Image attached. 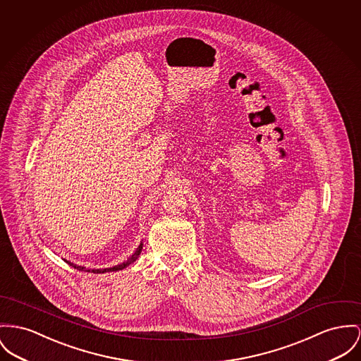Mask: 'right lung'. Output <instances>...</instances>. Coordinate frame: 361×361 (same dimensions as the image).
Here are the masks:
<instances>
[{
    "mask_svg": "<svg viewBox=\"0 0 361 361\" xmlns=\"http://www.w3.org/2000/svg\"><path fill=\"white\" fill-rule=\"evenodd\" d=\"M142 247H144V243L141 242L140 243V246L137 247V250L126 260V262H123L121 264L115 265V267H111V268H99V269H86V267H82V265L73 264L71 262H67V260H64V262H67L68 264L73 265V268H76V269H79V271H87V272H93V274H105V272H112V271H121V269H124L126 267H128V265L131 264V263H134L138 257H140V255H141V252H142Z\"/></svg>",
    "mask_w": 361,
    "mask_h": 361,
    "instance_id": "1",
    "label": "right lung"
}]
</instances>
